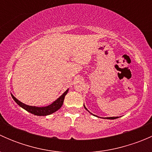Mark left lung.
<instances>
[{"mask_svg":"<svg viewBox=\"0 0 152 152\" xmlns=\"http://www.w3.org/2000/svg\"><path fill=\"white\" fill-rule=\"evenodd\" d=\"M84 107H85V108L86 109V110H87V111H88V110H87V109L86 108L85 105H84ZM89 113H90V112H89ZM91 114H92V113H91ZM92 115H93V114H92ZM93 115L96 116V115ZM118 118V117H110V118H106V119H110V120H113V119H116V118Z\"/></svg>","mask_w":152,"mask_h":152,"instance_id":"left-lung-1","label":"left lung"}]
</instances>
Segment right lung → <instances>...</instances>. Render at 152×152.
Listing matches in <instances>:
<instances>
[{"instance_id": "add662e5", "label": "right lung", "mask_w": 152, "mask_h": 152, "mask_svg": "<svg viewBox=\"0 0 152 152\" xmlns=\"http://www.w3.org/2000/svg\"><path fill=\"white\" fill-rule=\"evenodd\" d=\"M67 92H68V89L60 96L59 98H58L55 102H53L51 104L46 106V107H34V106H28L25 104L22 103L21 102H20L19 100L16 99L15 96L12 95V99H14L15 102L18 104L20 107H21L22 108H23L24 110H26V111H28V113H31V114L35 115L38 116H45L48 115L52 114V113H55L56 111H57L59 109L61 108L62 104H63L64 99H65V96H66Z\"/></svg>"}]
</instances>
